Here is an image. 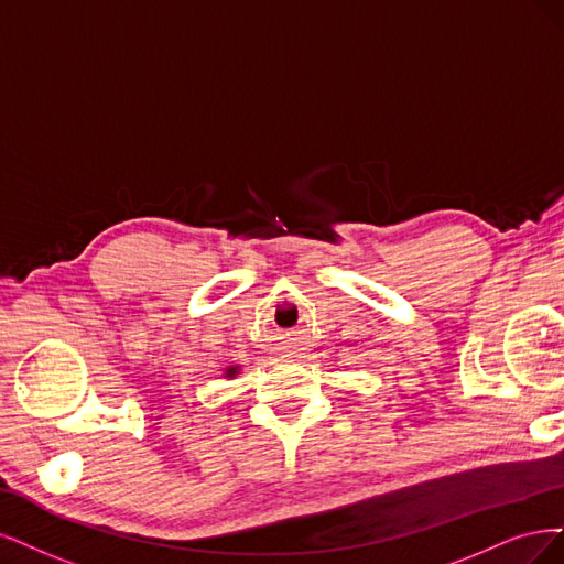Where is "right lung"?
<instances>
[{
	"label": "right lung",
	"mask_w": 564,
	"mask_h": 564,
	"mask_svg": "<svg viewBox=\"0 0 564 564\" xmlns=\"http://www.w3.org/2000/svg\"><path fill=\"white\" fill-rule=\"evenodd\" d=\"M239 372H241V366H227L225 368V377H229V379H234Z\"/></svg>",
	"instance_id": "right-lung-1"
}]
</instances>
